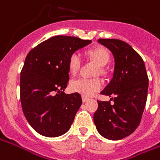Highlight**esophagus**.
Instances as JSON below:
<instances>
[{"label": "esophagus", "mask_w": 160, "mask_h": 160, "mask_svg": "<svg viewBox=\"0 0 160 160\" xmlns=\"http://www.w3.org/2000/svg\"><path fill=\"white\" fill-rule=\"evenodd\" d=\"M82 101L83 102H87V101H88V98H87V97H85V96H82Z\"/></svg>", "instance_id": "obj_1"}]
</instances>
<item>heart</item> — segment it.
Instances as JSON below:
<instances>
[{"label": "heart", "instance_id": "1", "mask_svg": "<svg viewBox=\"0 0 160 160\" xmlns=\"http://www.w3.org/2000/svg\"><path fill=\"white\" fill-rule=\"evenodd\" d=\"M87 54L93 61L99 65V70L101 74L104 73L103 66L107 65L110 62L111 55L108 51L102 47H97L91 48L87 51ZM81 59L79 53H73L69 56L68 60V67L69 72L72 75H75L80 69ZM102 86V81L98 78L86 79V78H78L70 83V88L73 91L81 94L84 96H91L101 90Z\"/></svg>", "mask_w": 160, "mask_h": 160}]
</instances>
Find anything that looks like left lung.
Segmentation results:
<instances>
[{
    "label": "left lung",
    "instance_id": "left-lung-1",
    "mask_svg": "<svg viewBox=\"0 0 160 160\" xmlns=\"http://www.w3.org/2000/svg\"><path fill=\"white\" fill-rule=\"evenodd\" d=\"M114 56L113 78L101 92L113 96L111 102L97 101L94 122L102 137L122 139L132 133L141 122L148 96V77L141 56L127 42L119 39L100 38Z\"/></svg>",
    "mask_w": 160,
    "mask_h": 160
}]
</instances>
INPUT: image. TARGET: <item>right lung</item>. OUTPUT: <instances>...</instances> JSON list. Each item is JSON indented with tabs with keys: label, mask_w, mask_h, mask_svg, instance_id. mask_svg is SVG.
<instances>
[{
	"label": "right lung",
	"mask_w": 160,
	"mask_h": 160,
	"mask_svg": "<svg viewBox=\"0 0 160 160\" xmlns=\"http://www.w3.org/2000/svg\"><path fill=\"white\" fill-rule=\"evenodd\" d=\"M91 40L54 36L30 50L20 76L22 112L31 127L45 137H58L71 126L82 104L80 94H65L69 82L68 60Z\"/></svg>",
	"instance_id": "obj_1"
}]
</instances>
